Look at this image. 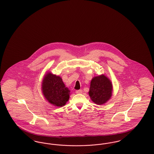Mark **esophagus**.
<instances>
[{
  "instance_id": "1",
  "label": "esophagus",
  "mask_w": 154,
  "mask_h": 154,
  "mask_svg": "<svg viewBox=\"0 0 154 154\" xmlns=\"http://www.w3.org/2000/svg\"><path fill=\"white\" fill-rule=\"evenodd\" d=\"M82 92V89H79V90H77L75 91L76 94H81Z\"/></svg>"
}]
</instances>
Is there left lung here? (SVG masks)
Segmentation results:
<instances>
[{
  "label": "left lung",
  "mask_w": 154,
  "mask_h": 154,
  "mask_svg": "<svg viewBox=\"0 0 154 154\" xmlns=\"http://www.w3.org/2000/svg\"><path fill=\"white\" fill-rule=\"evenodd\" d=\"M112 86L110 80L104 75L94 77L91 82L89 95L97 104L107 102L112 95Z\"/></svg>",
  "instance_id": "obj_1"
}]
</instances>
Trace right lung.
I'll return each instance as SVG.
<instances>
[{
  "instance_id": "right-lung-1",
  "label": "right lung",
  "mask_w": 154,
  "mask_h": 154,
  "mask_svg": "<svg viewBox=\"0 0 154 154\" xmlns=\"http://www.w3.org/2000/svg\"><path fill=\"white\" fill-rule=\"evenodd\" d=\"M42 91L48 102L58 107L65 105L70 92L60 77L50 73L47 74L44 77Z\"/></svg>"
}]
</instances>
